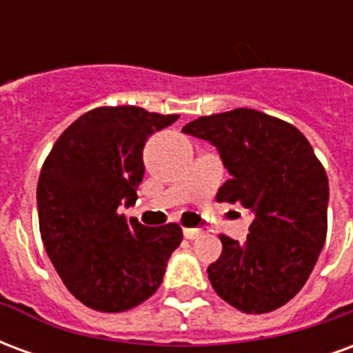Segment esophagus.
I'll use <instances>...</instances> for the list:
<instances>
[{
  "mask_svg": "<svg viewBox=\"0 0 353 353\" xmlns=\"http://www.w3.org/2000/svg\"><path fill=\"white\" fill-rule=\"evenodd\" d=\"M183 236L194 240V238L202 236V229H183Z\"/></svg>",
  "mask_w": 353,
  "mask_h": 353,
  "instance_id": "1",
  "label": "esophagus"
}]
</instances>
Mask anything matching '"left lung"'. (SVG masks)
Returning a JSON list of instances; mask_svg holds the SVG:
<instances>
[{
	"label": "left lung",
	"instance_id": "obj_1",
	"mask_svg": "<svg viewBox=\"0 0 353 353\" xmlns=\"http://www.w3.org/2000/svg\"><path fill=\"white\" fill-rule=\"evenodd\" d=\"M185 134L217 147L230 179L219 202L252 210L244 244L221 234V257L208 266L215 293L245 314H265L303 289L327 236L329 181L293 124L238 108L199 117Z\"/></svg>",
	"mask_w": 353,
	"mask_h": 353
}]
</instances>
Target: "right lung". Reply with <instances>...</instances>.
<instances>
[{
    "mask_svg": "<svg viewBox=\"0 0 353 353\" xmlns=\"http://www.w3.org/2000/svg\"><path fill=\"white\" fill-rule=\"evenodd\" d=\"M176 121L136 105L96 108L62 132L43 164V244L65 288L92 310L113 314L147 301L181 244L176 223L149 229L121 214L138 199L145 141Z\"/></svg>",
    "mask_w": 353,
    "mask_h": 353,
    "instance_id": "obj_1",
    "label": "right lung"
}]
</instances>
